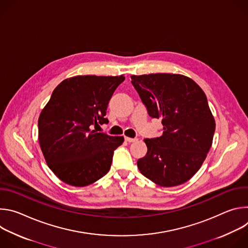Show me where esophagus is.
Segmentation results:
<instances>
[{"label":"esophagus","mask_w":248,"mask_h":248,"mask_svg":"<svg viewBox=\"0 0 248 248\" xmlns=\"http://www.w3.org/2000/svg\"><path fill=\"white\" fill-rule=\"evenodd\" d=\"M124 140L126 141V142H129V143H131V142H135V141H137V138H130V137H124Z\"/></svg>","instance_id":"esophagus-1"}]
</instances>
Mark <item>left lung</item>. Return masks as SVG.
Segmentation results:
<instances>
[{
    "label": "left lung",
    "mask_w": 248,
    "mask_h": 248,
    "mask_svg": "<svg viewBox=\"0 0 248 248\" xmlns=\"http://www.w3.org/2000/svg\"><path fill=\"white\" fill-rule=\"evenodd\" d=\"M130 78L148 115L163 124L161 136L144 139L148 150L137 161L139 170L160 186L185 184L200 169L213 141L215 120L205 93L182 75Z\"/></svg>",
    "instance_id": "obj_1"
}]
</instances>
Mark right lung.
Segmentation results:
<instances>
[{
  "label": "right lung",
  "mask_w": 248,
  "mask_h": 248,
  "mask_svg": "<svg viewBox=\"0 0 248 248\" xmlns=\"http://www.w3.org/2000/svg\"><path fill=\"white\" fill-rule=\"evenodd\" d=\"M124 80V76H78L53 91L38 120L39 143L49 168L63 183L86 186L109 171L124 137L92 127L109 123L108 104Z\"/></svg>",
  "instance_id": "obj_1"
}]
</instances>
